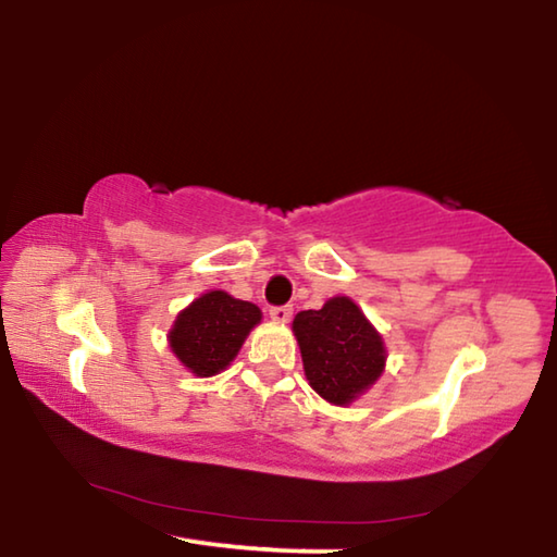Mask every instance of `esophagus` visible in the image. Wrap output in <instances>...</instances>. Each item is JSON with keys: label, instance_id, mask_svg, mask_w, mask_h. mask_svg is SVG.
Segmentation results:
<instances>
[{"label": "esophagus", "instance_id": "obj_1", "mask_svg": "<svg viewBox=\"0 0 557 557\" xmlns=\"http://www.w3.org/2000/svg\"><path fill=\"white\" fill-rule=\"evenodd\" d=\"M270 319H272V322H277V324H287L292 319V307L289 305L287 307H272Z\"/></svg>", "mask_w": 557, "mask_h": 557}]
</instances>
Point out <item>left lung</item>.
Masks as SVG:
<instances>
[{
  "label": "left lung",
  "instance_id": "obj_1",
  "mask_svg": "<svg viewBox=\"0 0 557 557\" xmlns=\"http://www.w3.org/2000/svg\"><path fill=\"white\" fill-rule=\"evenodd\" d=\"M301 366L326 403L348 408L385 371V342L351 297H332L322 309L299 312L292 322Z\"/></svg>",
  "mask_w": 557,
  "mask_h": 557
}]
</instances>
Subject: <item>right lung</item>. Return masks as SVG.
I'll return each instance as SVG.
<instances>
[{"label": "right lung", "instance_id": "obj_1", "mask_svg": "<svg viewBox=\"0 0 557 557\" xmlns=\"http://www.w3.org/2000/svg\"><path fill=\"white\" fill-rule=\"evenodd\" d=\"M260 319V307L252 301L211 289L176 314L166 342L186 371L199 379H211L228 369Z\"/></svg>", "mask_w": 557, "mask_h": 557}]
</instances>
